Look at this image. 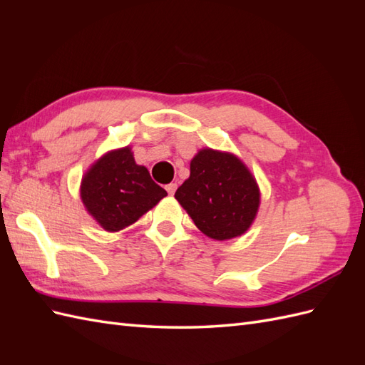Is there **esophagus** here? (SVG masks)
Listing matches in <instances>:
<instances>
[{
  "mask_svg": "<svg viewBox=\"0 0 365 365\" xmlns=\"http://www.w3.org/2000/svg\"><path fill=\"white\" fill-rule=\"evenodd\" d=\"M176 187H178V185H176V182H170V184L165 185V190H168L169 195H173L175 190H176Z\"/></svg>",
  "mask_w": 365,
  "mask_h": 365,
  "instance_id": "1",
  "label": "esophagus"
}]
</instances>
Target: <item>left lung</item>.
I'll return each instance as SVG.
<instances>
[{
	"mask_svg": "<svg viewBox=\"0 0 365 365\" xmlns=\"http://www.w3.org/2000/svg\"><path fill=\"white\" fill-rule=\"evenodd\" d=\"M175 197L205 236L227 240L251 227L260 190L256 178L236 155L207 148L190 161V176L178 187Z\"/></svg>",
	"mask_w": 365,
	"mask_h": 365,
	"instance_id": "left-lung-1",
	"label": "left lung"
}]
</instances>
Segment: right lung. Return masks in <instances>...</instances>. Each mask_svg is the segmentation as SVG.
Listing matches in <instances>:
<instances>
[{
	"label": "right lung",
	"instance_id": "1",
	"mask_svg": "<svg viewBox=\"0 0 365 365\" xmlns=\"http://www.w3.org/2000/svg\"><path fill=\"white\" fill-rule=\"evenodd\" d=\"M164 196L145 165H138L129 146L98 158L83 175L82 202L96 222L106 231H120L155 207Z\"/></svg>",
	"mask_w": 365,
	"mask_h": 365
}]
</instances>
